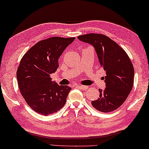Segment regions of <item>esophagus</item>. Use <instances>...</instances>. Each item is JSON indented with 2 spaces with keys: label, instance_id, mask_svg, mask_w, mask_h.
I'll return each mask as SVG.
<instances>
[{
  "label": "esophagus",
  "instance_id": "esophagus-1",
  "mask_svg": "<svg viewBox=\"0 0 149 149\" xmlns=\"http://www.w3.org/2000/svg\"><path fill=\"white\" fill-rule=\"evenodd\" d=\"M76 87L79 88L80 89L83 90H86L88 88V87L86 86H82V85H79V84L76 85Z\"/></svg>",
  "mask_w": 149,
  "mask_h": 149
}]
</instances>
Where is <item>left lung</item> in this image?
I'll use <instances>...</instances> for the list:
<instances>
[{
    "mask_svg": "<svg viewBox=\"0 0 149 149\" xmlns=\"http://www.w3.org/2000/svg\"><path fill=\"white\" fill-rule=\"evenodd\" d=\"M93 46L101 67L106 88L100 91V97L92 105L103 113L112 112L121 106L132 90L134 69L128 56L118 44L102 34L90 33L77 37Z\"/></svg>",
    "mask_w": 149,
    "mask_h": 149,
    "instance_id": "1",
    "label": "left lung"
}]
</instances>
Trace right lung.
<instances>
[{"mask_svg":"<svg viewBox=\"0 0 149 149\" xmlns=\"http://www.w3.org/2000/svg\"><path fill=\"white\" fill-rule=\"evenodd\" d=\"M75 38L51 37L36 43L21 60L17 70L18 86L28 105L42 115L57 113L66 102L71 88L52 81L50 74L58 59Z\"/></svg>","mask_w":149,"mask_h":149,"instance_id":"add662e5","label":"right lung"}]
</instances>
